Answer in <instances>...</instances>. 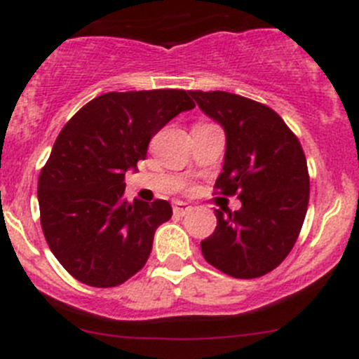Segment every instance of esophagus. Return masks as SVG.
<instances>
[{
    "instance_id": "34e87169",
    "label": "esophagus",
    "mask_w": 359,
    "mask_h": 359,
    "mask_svg": "<svg viewBox=\"0 0 359 359\" xmlns=\"http://www.w3.org/2000/svg\"><path fill=\"white\" fill-rule=\"evenodd\" d=\"M187 212H191V206L189 205H186V203H182V201H179V203H175V205H173V213H175V215H186Z\"/></svg>"
}]
</instances>
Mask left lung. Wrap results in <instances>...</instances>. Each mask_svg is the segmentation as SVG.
Wrapping results in <instances>:
<instances>
[{"mask_svg": "<svg viewBox=\"0 0 359 359\" xmlns=\"http://www.w3.org/2000/svg\"><path fill=\"white\" fill-rule=\"evenodd\" d=\"M226 133L220 194L241 208L215 210L217 227L201 241L208 264L233 278H259L280 266L302 229L309 173L299 139L271 107L227 92H189Z\"/></svg>", "mask_w": 359, "mask_h": 359, "instance_id": "8db88e82", "label": "left lung"}]
</instances>
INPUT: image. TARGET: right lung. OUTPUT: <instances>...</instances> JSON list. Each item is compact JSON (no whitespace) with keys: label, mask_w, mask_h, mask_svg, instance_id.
Masks as SVG:
<instances>
[{"label":"right lung","mask_w":359,"mask_h":359,"mask_svg":"<svg viewBox=\"0 0 359 359\" xmlns=\"http://www.w3.org/2000/svg\"><path fill=\"white\" fill-rule=\"evenodd\" d=\"M194 107L184 90L109 92L76 112L53 144L38 180L46 243L81 283L118 287L149 259L168 201L128 203L125 173L137 172L149 140Z\"/></svg>","instance_id":"1"}]
</instances>
